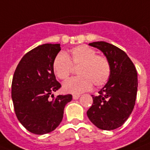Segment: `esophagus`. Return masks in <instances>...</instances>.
I'll return each mask as SVG.
<instances>
[{
  "label": "esophagus",
  "instance_id": "esophagus-1",
  "mask_svg": "<svg viewBox=\"0 0 150 150\" xmlns=\"http://www.w3.org/2000/svg\"><path fill=\"white\" fill-rule=\"evenodd\" d=\"M79 98H80L79 94H74V95H73V98H74V100H76V99H78Z\"/></svg>",
  "mask_w": 150,
  "mask_h": 150
}]
</instances>
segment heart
<instances>
[{"label": "heart", "instance_id": "1", "mask_svg": "<svg viewBox=\"0 0 150 150\" xmlns=\"http://www.w3.org/2000/svg\"><path fill=\"white\" fill-rule=\"evenodd\" d=\"M77 68L79 76L67 80L63 85L66 93H80L95 87L105 85L111 74V66L105 56L97 54L91 47L81 45L71 49L69 53L59 52L52 62V71L60 80H66Z\"/></svg>", "mask_w": 150, "mask_h": 150}]
</instances>
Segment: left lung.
Listing matches in <instances>:
<instances>
[{"label":"left lung","mask_w":150,"mask_h":150,"mask_svg":"<svg viewBox=\"0 0 150 150\" xmlns=\"http://www.w3.org/2000/svg\"><path fill=\"white\" fill-rule=\"evenodd\" d=\"M106 57L111 74L98 96L93 97V105L87 116L93 124L103 130H112L124 124L133 111L137 92V74L127 54L112 44L97 41L89 44Z\"/></svg>","instance_id":"left-lung-1"}]
</instances>
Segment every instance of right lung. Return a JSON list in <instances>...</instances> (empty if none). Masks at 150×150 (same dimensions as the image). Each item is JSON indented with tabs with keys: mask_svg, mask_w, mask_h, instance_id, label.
<instances>
[{
	"mask_svg": "<svg viewBox=\"0 0 150 150\" xmlns=\"http://www.w3.org/2000/svg\"><path fill=\"white\" fill-rule=\"evenodd\" d=\"M60 44H44L30 50L17 64L12 81V99L18 121L27 130L45 134L62 122L65 105L72 95L52 93L62 87L52 71Z\"/></svg>",
	"mask_w": 150,
	"mask_h": 150,
	"instance_id": "obj_1",
	"label": "right lung"
}]
</instances>
